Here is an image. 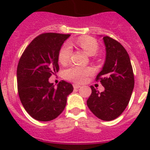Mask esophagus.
I'll list each match as a JSON object with an SVG mask.
<instances>
[{
	"label": "esophagus",
	"instance_id": "obj_1",
	"mask_svg": "<svg viewBox=\"0 0 150 150\" xmlns=\"http://www.w3.org/2000/svg\"><path fill=\"white\" fill-rule=\"evenodd\" d=\"M73 87H74V89H79V88L81 87V86L79 84H74L73 85Z\"/></svg>",
	"mask_w": 150,
	"mask_h": 150
}]
</instances>
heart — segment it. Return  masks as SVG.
<instances>
[{"label":"heart","instance_id":"b5f03b06","mask_svg":"<svg viewBox=\"0 0 150 150\" xmlns=\"http://www.w3.org/2000/svg\"><path fill=\"white\" fill-rule=\"evenodd\" d=\"M73 43L82 48L89 56H93L98 51V43L95 39L90 36H81L75 41H73L69 45L66 43L62 46L58 54V61L62 64H65L70 60L71 52L70 45ZM92 73L93 69L91 68L71 65L64 70L63 76L66 79L71 80L73 82H85L87 77L91 75Z\"/></svg>","mask_w":150,"mask_h":150}]
</instances>
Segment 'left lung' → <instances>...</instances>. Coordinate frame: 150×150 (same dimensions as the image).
Wrapping results in <instances>:
<instances>
[{"label": "left lung", "mask_w": 150, "mask_h": 150, "mask_svg": "<svg viewBox=\"0 0 150 150\" xmlns=\"http://www.w3.org/2000/svg\"><path fill=\"white\" fill-rule=\"evenodd\" d=\"M106 59L96 80L105 88L100 93L90 86L92 93L87 106L103 121H112L121 115L128 106L134 89V74L128 52L123 46L109 36L103 37Z\"/></svg>", "instance_id": "obj_1"}]
</instances>
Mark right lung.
<instances>
[{"instance_id": "obj_1", "label": "right lung", "mask_w": 150, "mask_h": 150, "mask_svg": "<svg viewBox=\"0 0 150 150\" xmlns=\"http://www.w3.org/2000/svg\"><path fill=\"white\" fill-rule=\"evenodd\" d=\"M70 34L43 33L25 48L17 68L18 92L28 114L37 121H48L62 113L73 91L62 80L55 87L49 78L59 70L58 54Z\"/></svg>"}]
</instances>
